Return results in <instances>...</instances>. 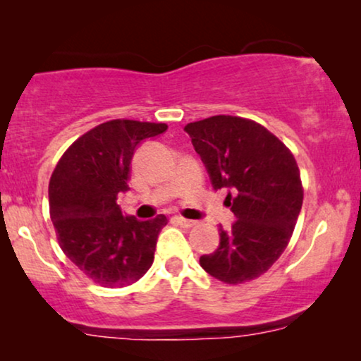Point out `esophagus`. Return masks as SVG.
Here are the masks:
<instances>
[{
    "instance_id": "esophagus-1",
    "label": "esophagus",
    "mask_w": 361,
    "mask_h": 361,
    "mask_svg": "<svg viewBox=\"0 0 361 361\" xmlns=\"http://www.w3.org/2000/svg\"><path fill=\"white\" fill-rule=\"evenodd\" d=\"M176 221L182 226V228H192V226L195 225L194 220H187L184 216H176Z\"/></svg>"
}]
</instances>
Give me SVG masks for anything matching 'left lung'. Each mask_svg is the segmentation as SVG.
Returning <instances> with one entry per match:
<instances>
[{
  "instance_id": "left-lung-1",
  "label": "left lung",
  "mask_w": 361,
  "mask_h": 361,
  "mask_svg": "<svg viewBox=\"0 0 361 361\" xmlns=\"http://www.w3.org/2000/svg\"><path fill=\"white\" fill-rule=\"evenodd\" d=\"M215 189H230L225 205L236 221L220 226V245L200 266L225 284L264 274L288 246L304 199L293 152L248 118L216 115L185 125Z\"/></svg>"
}]
</instances>
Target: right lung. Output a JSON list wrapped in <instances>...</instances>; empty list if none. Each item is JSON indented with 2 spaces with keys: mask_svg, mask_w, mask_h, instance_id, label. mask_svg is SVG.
Instances as JSON below:
<instances>
[{
  "mask_svg": "<svg viewBox=\"0 0 361 361\" xmlns=\"http://www.w3.org/2000/svg\"><path fill=\"white\" fill-rule=\"evenodd\" d=\"M166 123L110 120L68 146L49 180V212L67 258L95 284L125 288L146 274L164 215L140 221L116 204L126 192L131 159L142 140Z\"/></svg>",
  "mask_w": 361,
  "mask_h": 361,
  "instance_id": "1",
  "label": "right lung"
}]
</instances>
